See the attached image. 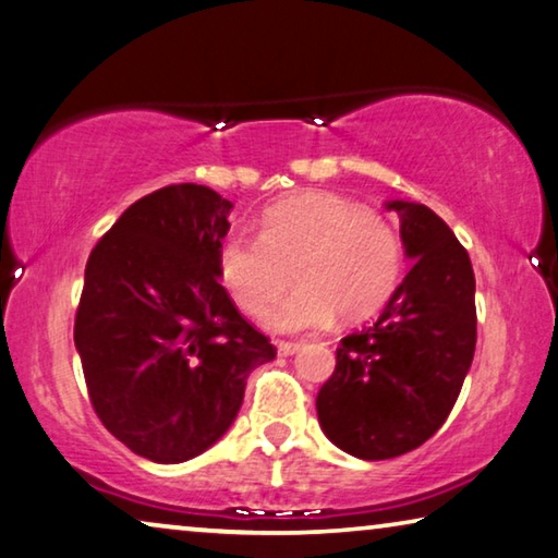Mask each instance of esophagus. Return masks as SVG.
<instances>
[{"mask_svg":"<svg viewBox=\"0 0 558 558\" xmlns=\"http://www.w3.org/2000/svg\"><path fill=\"white\" fill-rule=\"evenodd\" d=\"M299 347H302V344H296V341H279L277 351L281 356H291V354H296Z\"/></svg>","mask_w":558,"mask_h":558,"instance_id":"34e87169","label":"esophagus"}]
</instances>
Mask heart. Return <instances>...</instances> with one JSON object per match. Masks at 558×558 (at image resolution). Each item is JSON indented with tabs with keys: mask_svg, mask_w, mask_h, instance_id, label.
<instances>
[{
	"mask_svg": "<svg viewBox=\"0 0 558 558\" xmlns=\"http://www.w3.org/2000/svg\"><path fill=\"white\" fill-rule=\"evenodd\" d=\"M262 234L234 231L219 246V274L234 302L254 316L291 284L267 314L271 331L299 333L364 319L391 294L401 269L393 229L359 204L327 192L289 196L262 214Z\"/></svg>",
	"mask_w": 558,
	"mask_h": 558,
	"instance_id": "1",
	"label": "heart"
}]
</instances>
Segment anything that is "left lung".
Here are the masks:
<instances>
[{
	"label": "left lung",
	"mask_w": 558,
	"mask_h": 558,
	"mask_svg": "<svg viewBox=\"0 0 558 558\" xmlns=\"http://www.w3.org/2000/svg\"><path fill=\"white\" fill-rule=\"evenodd\" d=\"M399 214L411 259L374 327L349 333L316 397L319 426L364 461L401 457L439 432L457 404L476 349L474 269L447 221L416 202Z\"/></svg>",
	"instance_id": "obj_1"
}]
</instances>
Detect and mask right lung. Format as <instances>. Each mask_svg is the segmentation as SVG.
I'll list each match as a JSON object with an SVG mask.
<instances>
[{
    "instance_id": "1",
    "label": "right lung",
    "mask_w": 558,
    "mask_h": 558,
    "mask_svg": "<svg viewBox=\"0 0 558 558\" xmlns=\"http://www.w3.org/2000/svg\"><path fill=\"white\" fill-rule=\"evenodd\" d=\"M234 204L202 184L134 202L84 269L74 347L92 407L124 447L182 464L217 444L246 376L277 349L219 284Z\"/></svg>"
}]
</instances>
